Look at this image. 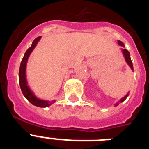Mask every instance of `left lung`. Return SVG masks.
Returning a JSON list of instances; mask_svg holds the SVG:
<instances>
[{
  "label": "left lung",
  "mask_w": 149,
  "mask_h": 149,
  "mask_svg": "<svg viewBox=\"0 0 149 149\" xmlns=\"http://www.w3.org/2000/svg\"><path fill=\"white\" fill-rule=\"evenodd\" d=\"M118 44H119V45L122 46V48H121V51H122V54H123V56H124V58H125V62L127 63V65H129V67L131 68V70L134 72V67H133L132 61H131V56H130V53H129V51H127V50H126V49H125V48H125V45H124V43L122 42H121L120 40H118ZM128 95H129V92L127 93V94L125 95L124 96L123 98H122L120 100H119V101H117L116 103L114 104V107L118 106L119 104L122 103V102H123V101L127 98V96H128Z\"/></svg>",
  "instance_id": "obj_1"
}]
</instances>
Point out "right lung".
Returning <instances> with one entry per match:
<instances>
[{
  "instance_id": "right-lung-1",
  "label": "right lung",
  "mask_w": 149,
  "mask_h": 149,
  "mask_svg": "<svg viewBox=\"0 0 149 149\" xmlns=\"http://www.w3.org/2000/svg\"><path fill=\"white\" fill-rule=\"evenodd\" d=\"M42 36H39L38 38L35 39L33 42L32 45L30 48L27 49L26 51L24 57L22 59V61L21 63L20 68H19V73H18V79H19V84H20V87L22 89V92L23 93L24 96L25 97L26 99L32 104L33 105L39 107H48L53 104L54 103L56 102V100H52V101H47V100L40 99L38 97L35 95L34 93L31 90L30 86H28V83L27 80V74H26V68H27V63L28 60L29 56L31 54L32 51L35 48L36 45L39 42Z\"/></svg>"
}]
</instances>
